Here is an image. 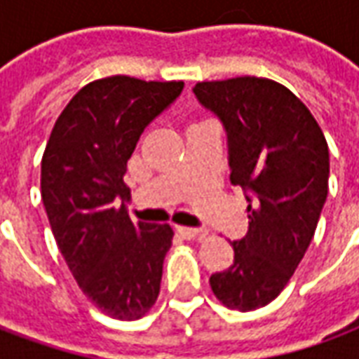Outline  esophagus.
I'll list each match as a JSON object with an SVG mask.
<instances>
[{"instance_id":"34e87169","label":"esophagus","mask_w":359,"mask_h":359,"mask_svg":"<svg viewBox=\"0 0 359 359\" xmlns=\"http://www.w3.org/2000/svg\"><path fill=\"white\" fill-rule=\"evenodd\" d=\"M177 233H179L182 238L192 241V238L203 236V234H205V231H202V229H192V226H177Z\"/></svg>"}]
</instances>
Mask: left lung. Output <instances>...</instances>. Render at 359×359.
<instances>
[{
	"label": "left lung",
	"instance_id": "8db88e82",
	"mask_svg": "<svg viewBox=\"0 0 359 359\" xmlns=\"http://www.w3.org/2000/svg\"><path fill=\"white\" fill-rule=\"evenodd\" d=\"M194 94L225 126L231 182L248 200V234L233 242L234 264L211 275V290L226 308H264L283 292L316 234L329 190V146L302 100L275 81L198 82Z\"/></svg>",
	"mask_w": 359,
	"mask_h": 359
}]
</instances>
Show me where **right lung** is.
Segmentation results:
<instances>
[{
	"label": "right lung",
	"instance_id": "right-lung-1",
	"mask_svg": "<svg viewBox=\"0 0 359 359\" xmlns=\"http://www.w3.org/2000/svg\"><path fill=\"white\" fill-rule=\"evenodd\" d=\"M182 88L125 74L90 82L61 111L43 151L40 187L55 242L82 292L113 319H140L159 296L172 229L130 221L123 177L144 128Z\"/></svg>",
	"mask_w": 359,
	"mask_h": 359
}]
</instances>
